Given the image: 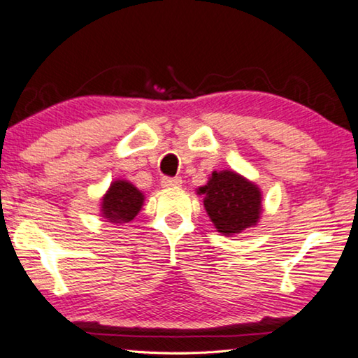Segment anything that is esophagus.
<instances>
[{
	"label": "esophagus",
	"mask_w": 358,
	"mask_h": 358,
	"mask_svg": "<svg viewBox=\"0 0 358 358\" xmlns=\"http://www.w3.org/2000/svg\"><path fill=\"white\" fill-rule=\"evenodd\" d=\"M180 184H182L180 178H163L162 179V187H164V189H176V187H180Z\"/></svg>",
	"instance_id": "1"
}]
</instances>
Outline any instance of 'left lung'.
Here are the masks:
<instances>
[{"instance_id": "obj_1", "label": "left lung", "mask_w": 358, "mask_h": 358, "mask_svg": "<svg viewBox=\"0 0 358 358\" xmlns=\"http://www.w3.org/2000/svg\"><path fill=\"white\" fill-rule=\"evenodd\" d=\"M217 232L229 236L255 227L262 213L259 187L235 171H214L206 185L196 190Z\"/></svg>"}]
</instances>
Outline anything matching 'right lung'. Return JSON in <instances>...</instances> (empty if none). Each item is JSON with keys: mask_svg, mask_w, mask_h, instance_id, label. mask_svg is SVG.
Here are the masks:
<instances>
[{"mask_svg": "<svg viewBox=\"0 0 358 358\" xmlns=\"http://www.w3.org/2000/svg\"><path fill=\"white\" fill-rule=\"evenodd\" d=\"M144 205V194L128 180H113L102 196L101 213L106 222H131Z\"/></svg>", "mask_w": 358, "mask_h": 358, "instance_id": "obj_1", "label": "right lung"}]
</instances>
